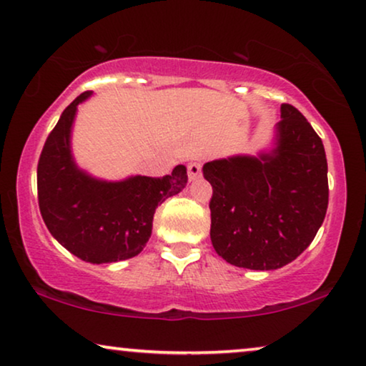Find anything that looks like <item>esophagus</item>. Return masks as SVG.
<instances>
[{"label": "esophagus", "instance_id": "34e87169", "mask_svg": "<svg viewBox=\"0 0 366 366\" xmlns=\"http://www.w3.org/2000/svg\"><path fill=\"white\" fill-rule=\"evenodd\" d=\"M187 174H189L190 181H195V179H199L200 174H202V164H200V162H190L187 166Z\"/></svg>", "mask_w": 366, "mask_h": 366}]
</instances>
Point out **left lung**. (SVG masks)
I'll return each mask as SVG.
<instances>
[{"instance_id":"left-lung-1","label":"left lung","mask_w":366,"mask_h":366,"mask_svg":"<svg viewBox=\"0 0 366 366\" xmlns=\"http://www.w3.org/2000/svg\"><path fill=\"white\" fill-rule=\"evenodd\" d=\"M275 149L204 164L212 185L210 240L235 267L275 270L295 260L323 224L328 167L322 139L300 111L282 104Z\"/></svg>"}]
</instances>
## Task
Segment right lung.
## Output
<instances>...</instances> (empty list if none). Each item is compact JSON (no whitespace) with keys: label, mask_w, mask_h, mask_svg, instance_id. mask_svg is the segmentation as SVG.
<instances>
[{"label":"right lung","mask_w":366,"mask_h":366,"mask_svg":"<svg viewBox=\"0 0 366 366\" xmlns=\"http://www.w3.org/2000/svg\"><path fill=\"white\" fill-rule=\"evenodd\" d=\"M79 94L49 132L38 162V202L46 227L71 254L91 264L136 257L152 232V219L164 200L187 184L184 166L164 177L134 176L121 182L97 181L79 171L69 137Z\"/></svg>","instance_id":"right-lung-1"}]
</instances>
